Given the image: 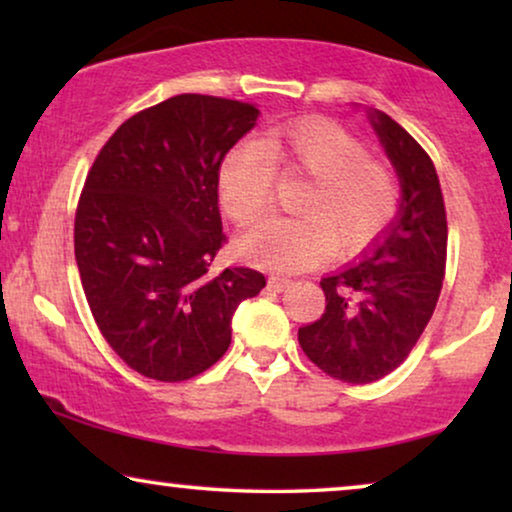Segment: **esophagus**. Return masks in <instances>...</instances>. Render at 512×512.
I'll return each instance as SVG.
<instances>
[{"label":"esophagus","instance_id":"obj_1","mask_svg":"<svg viewBox=\"0 0 512 512\" xmlns=\"http://www.w3.org/2000/svg\"><path fill=\"white\" fill-rule=\"evenodd\" d=\"M293 282L291 279H286V277H279V275H270L268 277V286L272 291H284V289H289Z\"/></svg>","mask_w":512,"mask_h":512}]
</instances>
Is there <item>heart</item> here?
Instances as JSON below:
<instances>
[{
  "instance_id": "obj_1",
  "label": "heart",
  "mask_w": 512,
  "mask_h": 512,
  "mask_svg": "<svg viewBox=\"0 0 512 512\" xmlns=\"http://www.w3.org/2000/svg\"><path fill=\"white\" fill-rule=\"evenodd\" d=\"M275 165L303 174L296 219H268L237 237L249 263L272 272H298L333 251L359 254L389 226L398 205L396 181L342 125L303 118L265 130L258 142L230 146L216 170V195L230 219L249 223L268 205Z\"/></svg>"
}]
</instances>
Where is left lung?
Masks as SVG:
<instances>
[{"mask_svg": "<svg viewBox=\"0 0 512 512\" xmlns=\"http://www.w3.org/2000/svg\"><path fill=\"white\" fill-rule=\"evenodd\" d=\"M366 116L394 167L401 200L356 261L321 277L326 310L298 328L307 359L349 384L380 380L405 361L436 310L447 256L445 205L431 158L384 111L366 109Z\"/></svg>", "mask_w": 512, "mask_h": 512, "instance_id": "left-lung-1", "label": "left lung"}]
</instances>
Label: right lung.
Segmentation results:
<instances>
[{
    "label": "right lung",
    "mask_w": 512,
    "mask_h": 512,
    "mask_svg": "<svg viewBox=\"0 0 512 512\" xmlns=\"http://www.w3.org/2000/svg\"><path fill=\"white\" fill-rule=\"evenodd\" d=\"M256 104L177 95L118 128L90 167L74 254L90 312L139 375L181 382L230 347L242 300L261 272H212L221 242L216 170L254 130Z\"/></svg>",
    "instance_id": "obj_1"
}]
</instances>
